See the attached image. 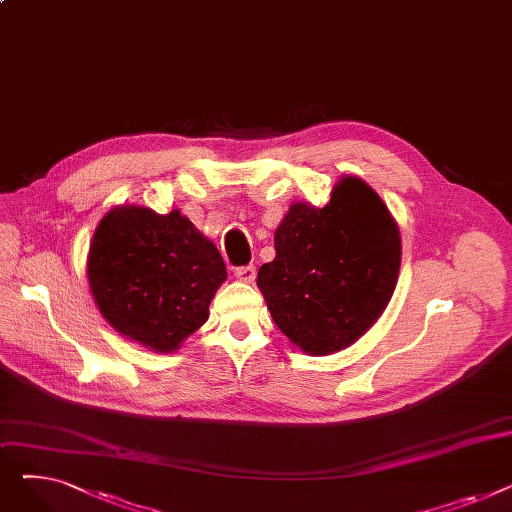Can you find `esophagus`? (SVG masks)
<instances>
[{"label":"esophagus","instance_id":"1","mask_svg":"<svg viewBox=\"0 0 512 512\" xmlns=\"http://www.w3.org/2000/svg\"><path fill=\"white\" fill-rule=\"evenodd\" d=\"M234 274H236V278H238L240 282H245V284H251V282L255 280V267H253V265H245V267H238V270H236Z\"/></svg>","mask_w":512,"mask_h":512}]
</instances>
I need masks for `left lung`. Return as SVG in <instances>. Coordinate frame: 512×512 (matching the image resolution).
<instances>
[{"instance_id":"obj_1","label":"left lung","mask_w":512,"mask_h":512,"mask_svg":"<svg viewBox=\"0 0 512 512\" xmlns=\"http://www.w3.org/2000/svg\"><path fill=\"white\" fill-rule=\"evenodd\" d=\"M274 247L276 259L259 267L257 286L280 332L311 357L355 344L392 299L400 230L357 176H342L324 207L294 201Z\"/></svg>"}]
</instances>
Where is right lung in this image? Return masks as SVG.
<instances>
[{
	"label": "right lung",
	"instance_id": "right-lung-1",
	"mask_svg": "<svg viewBox=\"0 0 512 512\" xmlns=\"http://www.w3.org/2000/svg\"><path fill=\"white\" fill-rule=\"evenodd\" d=\"M218 247L180 213L116 205L95 228L87 280L103 319L126 340L174 353L209 317L226 282Z\"/></svg>",
	"mask_w": 512,
	"mask_h": 512
}]
</instances>
